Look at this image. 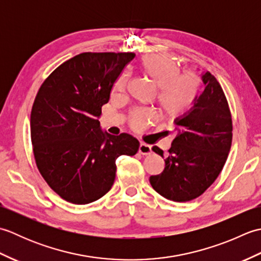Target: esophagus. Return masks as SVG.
I'll return each mask as SVG.
<instances>
[{"label":"esophagus","instance_id":"esophagus-1","mask_svg":"<svg viewBox=\"0 0 261 261\" xmlns=\"http://www.w3.org/2000/svg\"><path fill=\"white\" fill-rule=\"evenodd\" d=\"M138 151H139L141 154H149L151 153V147L147 145L145 142H140V146L139 149H138Z\"/></svg>","mask_w":261,"mask_h":261}]
</instances>
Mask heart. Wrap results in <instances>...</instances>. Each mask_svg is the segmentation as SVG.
I'll use <instances>...</instances> for the list:
<instances>
[{
    "instance_id": "obj_1",
    "label": "heart",
    "mask_w": 261,
    "mask_h": 261,
    "mask_svg": "<svg viewBox=\"0 0 261 261\" xmlns=\"http://www.w3.org/2000/svg\"><path fill=\"white\" fill-rule=\"evenodd\" d=\"M140 68L152 84L158 87L157 103L162 113L169 118L177 116L195 102L201 92L202 81L194 71L180 73V66L164 55H148L140 60ZM126 75L122 74L114 84V92H123ZM153 118L149 110H137L131 116L136 129L142 127Z\"/></svg>"
}]
</instances>
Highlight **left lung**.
<instances>
[{"mask_svg":"<svg viewBox=\"0 0 261 261\" xmlns=\"http://www.w3.org/2000/svg\"><path fill=\"white\" fill-rule=\"evenodd\" d=\"M204 91L174 123L175 139L162 174L150 176L152 188L165 198L187 202L198 197L218 178L232 142V118L220 83L206 71ZM152 150L164 158L157 146Z\"/></svg>","mask_w":261,"mask_h":261,"instance_id":"obj_1","label":"left lung"}]
</instances>
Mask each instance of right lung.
<instances>
[{
	"mask_svg": "<svg viewBox=\"0 0 261 261\" xmlns=\"http://www.w3.org/2000/svg\"><path fill=\"white\" fill-rule=\"evenodd\" d=\"M134 53H83L42 83L31 110V142L43 179L65 201L88 204L115 179V160L134 156L140 143L127 134L112 136L97 120L115 81Z\"/></svg>",
	"mask_w": 261,
	"mask_h": 261,
	"instance_id": "obj_1",
	"label": "right lung"
}]
</instances>
